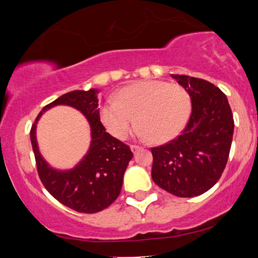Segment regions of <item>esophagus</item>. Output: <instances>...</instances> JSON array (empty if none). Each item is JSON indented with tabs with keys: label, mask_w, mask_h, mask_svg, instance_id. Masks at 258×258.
<instances>
[{
	"label": "esophagus",
	"mask_w": 258,
	"mask_h": 258,
	"mask_svg": "<svg viewBox=\"0 0 258 258\" xmlns=\"http://www.w3.org/2000/svg\"><path fill=\"white\" fill-rule=\"evenodd\" d=\"M130 149H132V151L134 154H136L137 151H140L141 149H142V147L140 146H135V144H133V146H130Z\"/></svg>",
	"instance_id": "obj_1"
}]
</instances>
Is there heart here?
<instances>
[{
	"instance_id": "heart-1",
	"label": "heart",
	"mask_w": 258,
	"mask_h": 258,
	"mask_svg": "<svg viewBox=\"0 0 258 258\" xmlns=\"http://www.w3.org/2000/svg\"><path fill=\"white\" fill-rule=\"evenodd\" d=\"M191 100L184 88L163 81H141L109 97L101 108V121L118 140H125L136 123L139 135L157 143L174 140L185 128Z\"/></svg>"
}]
</instances>
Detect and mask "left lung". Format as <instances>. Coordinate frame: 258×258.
I'll list each match as a JSON object with an SVG mask.
<instances>
[{"label": "left lung", "instance_id": "1", "mask_svg": "<svg viewBox=\"0 0 258 258\" xmlns=\"http://www.w3.org/2000/svg\"><path fill=\"white\" fill-rule=\"evenodd\" d=\"M188 91L192 110L181 135L151 148V177L178 197L206 192L222 176L230 153L234 117L223 91L206 80L171 75Z\"/></svg>", "mask_w": 258, "mask_h": 258}]
</instances>
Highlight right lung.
<instances>
[{
  "mask_svg": "<svg viewBox=\"0 0 258 258\" xmlns=\"http://www.w3.org/2000/svg\"><path fill=\"white\" fill-rule=\"evenodd\" d=\"M96 89L74 90L45 105L35 119L30 130L37 172L41 182L51 196L70 209L94 214L105 209L117 199L122 189L123 175L134 154L121 141L105 132L101 123ZM58 104L76 107L86 116L91 124L90 151L74 169L67 172L49 167L38 151L36 123L48 108Z\"/></svg>",
  "mask_w": 258,
  "mask_h": 258,
  "instance_id": "obj_1",
  "label": "right lung"
}]
</instances>
